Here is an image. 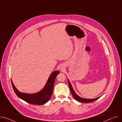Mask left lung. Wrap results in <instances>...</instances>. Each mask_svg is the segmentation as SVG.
Returning <instances> with one entry per match:
<instances>
[{"instance_id":"1","label":"left lung","mask_w":122,"mask_h":122,"mask_svg":"<svg viewBox=\"0 0 122 122\" xmlns=\"http://www.w3.org/2000/svg\"><path fill=\"white\" fill-rule=\"evenodd\" d=\"M68 81L69 86V87H70V89L71 93L73 97L76 99V100H77V101L80 102H82V103H91V102H94V101L97 100V99H98L100 97H101V96H100V97H98L97 98H94V99H92L82 98V97L79 96L78 95H77L75 92L73 90V88L69 80L68 79Z\"/></svg>"}]
</instances>
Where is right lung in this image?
<instances>
[{
  "label": "right lung",
  "mask_w": 122,
  "mask_h": 122,
  "mask_svg": "<svg viewBox=\"0 0 122 122\" xmlns=\"http://www.w3.org/2000/svg\"><path fill=\"white\" fill-rule=\"evenodd\" d=\"M59 73L58 71H53L49 76L45 86L42 90L35 93L29 94L21 92L16 88L12 80L11 83L15 92L19 98L31 104L41 105L46 103L51 98L53 92L55 78Z\"/></svg>",
  "instance_id": "obj_1"
}]
</instances>
